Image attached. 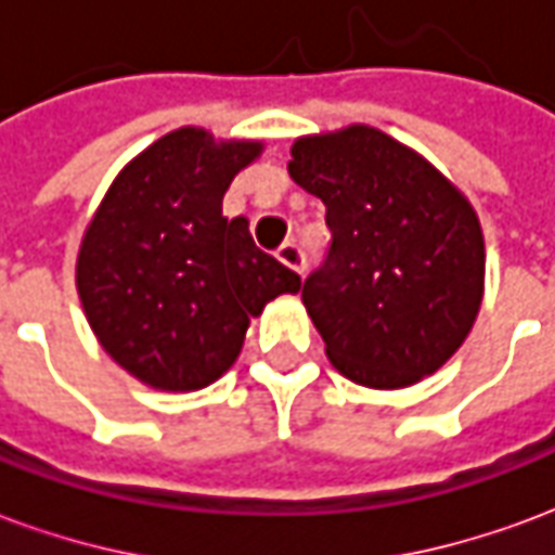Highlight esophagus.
I'll list each match as a JSON object with an SVG mask.
<instances>
[{
    "mask_svg": "<svg viewBox=\"0 0 555 555\" xmlns=\"http://www.w3.org/2000/svg\"><path fill=\"white\" fill-rule=\"evenodd\" d=\"M276 258L285 267H291L294 273H300L302 276V270H306V255H302V249L297 243H282L276 249Z\"/></svg>",
    "mask_w": 555,
    "mask_h": 555,
    "instance_id": "34e87169",
    "label": "esophagus"
}]
</instances>
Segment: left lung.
I'll return each mask as SVG.
<instances>
[{"instance_id":"left-lung-1","label":"left lung","mask_w":555,"mask_h":555,"mask_svg":"<svg viewBox=\"0 0 555 555\" xmlns=\"http://www.w3.org/2000/svg\"><path fill=\"white\" fill-rule=\"evenodd\" d=\"M288 171L324 202L333 231L302 285L330 362L372 389L437 372L469 336L485 294V237L466 195L365 125L297 139Z\"/></svg>"}]
</instances>
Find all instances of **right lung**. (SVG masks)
I'll use <instances>...</instances> for the list:
<instances>
[{"label":"right lung","mask_w":555,"mask_h":555,"mask_svg":"<svg viewBox=\"0 0 555 555\" xmlns=\"http://www.w3.org/2000/svg\"><path fill=\"white\" fill-rule=\"evenodd\" d=\"M261 142L171 130L118 171L77 255V291L101 348L163 392L229 372L249 318L300 276L261 253L222 195Z\"/></svg>","instance_id":"1"}]
</instances>
